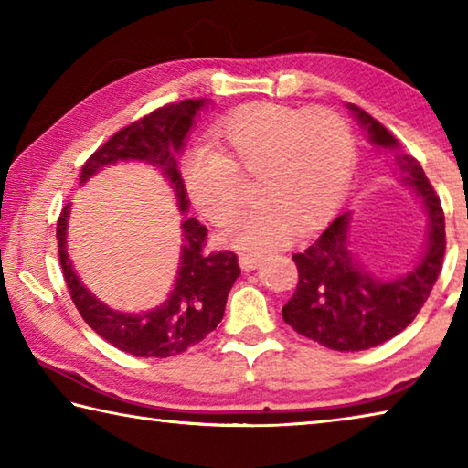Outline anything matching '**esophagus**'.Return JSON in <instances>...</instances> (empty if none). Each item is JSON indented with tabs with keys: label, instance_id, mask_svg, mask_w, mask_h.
Returning <instances> with one entry per match:
<instances>
[{
	"label": "esophagus",
	"instance_id": "34e87169",
	"mask_svg": "<svg viewBox=\"0 0 468 468\" xmlns=\"http://www.w3.org/2000/svg\"><path fill=\"white\" fill-rule=\"evenodd\" d=\"M262 260V253L258 251H239V266L243 271H253Z\"/></svg>",
	"mask_w": 468,
	"mask_h": 468
}]
</instances>
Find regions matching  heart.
<instances>
[{
    "instance_id": "b5f03b06",
    "label": "heart",
    "mask_w": 468,
    "mask_h": 468,
    "mask_svg": "<svg viewBox=\"0 0 468 468\" xmlns=\"http://www.w3.org/2000/svg\"><path fill=\"white\" fill-rule=\"evenodd\" d=\"M217 150L194 148L181 176L197 215L223 227L243 202V179L262 177L256 208L235 220L223 239L239 250L287 245L299 225L314 229L332 217L353 179L355 136L335 109L253 102L218 125Z\"/></svg>"
}]
</instances>
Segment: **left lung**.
<instances>
[{
    "label": "left lung",
    "instance_id": "1",
    "mask_svg": "<svg viewBox=\"0 0 468 468\" xmlns=\"http://www.w3.org/2000/svg\"><path fill=\"white\" fill-rule=\"evenodd\" d=\"M357 117L367 140L378 148L394 150L402 186L410 187L425 212V239L415 264L407 272L382 279L361 266L351 250V212H343L318 239L295 253L299 282L282 307V320L301 336L332 351H366L405 330L430 297L438 281L446 223L438 196L413 156L382 123L357 105H346Z\"/></svg>",
    "mask_w": 468,
    "mask_h": 468
}]
</instances>
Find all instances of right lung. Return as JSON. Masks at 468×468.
Wrapping results in <instances>:
<instances>
[{
  "mask_svg": "<svg viewBox=\"0 0 468 468\" xmlns=\"http://www.w3.org/2000/svg\"><path fill=\"white\" fill-rule=\"evenodd\" d=\"M208 99L181 101L165 105L133 122L105 142L80 173L84 186L99 171L117 163H144L154 167L171 186L181 215H187L189 197L177 167V156L186 146L189 130ZM69 206L63 208L58 223L59 262L69 295L84 322L101 338L136 357H173L200 343L223 320L227 295L241 274L233 251L204 253L206 229L200 220H181L179 268L173 289L161 305L146 312L111 310L92 295L74 271L68 253Z\"/></svg>",
  "mask_w": 468,
  "mask_h": 468,
  "instance_id": "add662e5",
  "label": "right lung"
}]
</instances>
